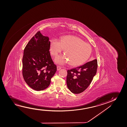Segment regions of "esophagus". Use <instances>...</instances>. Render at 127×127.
Here are the masks:
<instances>
[{
    "label": "esophagus",
    "instance_id": "esophagus-1",
    "mask_svg": "<svg viewBox=\"0 0 127 127\" xmlns=\"http://www.w3.org/2000/svg\"><path fill=\"white\" fill-rule=\"evenodd\" d=\"M61 67L60 66H59V65H57V68L58 71H59V70H60L61 69Z\"/></svg>",
    "mask_w": 127,
    "mask_h": 127
}]
</instances>
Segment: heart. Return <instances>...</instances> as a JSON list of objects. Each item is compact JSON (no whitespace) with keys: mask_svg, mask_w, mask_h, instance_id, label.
<instances>
[{"mask_svg":"<svg viewBox=\"0 0 127 127\" xmlns=\"http://www.w3.org/2000/svg\"><path fill=\"white\" fill-rule=\"evenodd\" d=\"M64 49L65 55L58 56L55 60L59 64L69 62L73 66L80 65L89 59L92 52V47L89 44L76 37L67 36L60 40L53 38L51 41V53L52 56H57Z\"/></svg>","mask_w":127,"mask_h":127,"instance_id":"obj_1","label":"heart"}]
</instances>
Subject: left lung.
I'll list each match as a JSON object with an SVG mask.
<instances>
[{"label":"left lung","instance_id":"8db88e82","mask_svg":"<svg viewBox=\"0 0 127 127\" xmlns=\"http://www.w3.org/2000/svg\"><path fill=\"white\" fill-rule=\"evenodd\" d=\"M97 60L95 59L77 68L68 70L66 82L68 89L74 94L84 92L97 72Z\"/></svg>","mask_w":127,"mask_h":127}]
</instances>
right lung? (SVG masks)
Here are the masks:
<instances>
[{
  "label": "right lung",
  "mask_w": 127,
  "mask_h": 127,
  "mask_svg": "<svg viewBox=\"0 0 127 127\" xmlns=\"http://www.w3.org/2000/svg\"><path fill=\"white\" fill-rule=\"evenodd\" d=\"M48 37L38 32L25 48L23 59V75L32 89L42 91L49 87L57 70L49 52Z\"/></svg>",
  "instance_id": "obj_1"
}]
</instances>
